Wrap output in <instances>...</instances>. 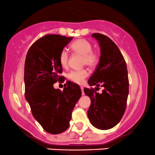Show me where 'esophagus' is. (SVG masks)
I'll return each instance as SVG.
<instances>
[{"instance_id":"obj_1","label":"esophagus","mask_w":155,"mask_h":155,"mask_svg":"<svg viewBox=\"0 0 155 155\" xmlns=\"http://www.w3.org/2000/svg\"><path fill=\"white\" fill-rule=\"evenodd\" d=\"M81 90H82V94L84 95V89H83V87H81Z\"/></svg>"}]
</instances>
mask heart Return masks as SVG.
I'll return each mask as SVG.
<instances>
[{
	"label": "heart",
	"mask_w": 155,
	"mask_h": 155,
	"mask_svg": "<svg viewBox=\"0 0 155 155\" xmlns=\"http://www.w3.org/2000/svg\"><path fill=\"white\" fill-rule=\"evenodd\" d=\"M70 48L75 53L82 55V64L90 68L97 66L100 60V56L96 51L92 50L91 43L85 39H78L70 45ZM59 63L62 68H67L68 64V54L66 50H62L59 54ZM88 76V72L85 69L72 70L68 74V78L72 82L77 84L83 82Z\"/></svg>",
	"instance_id": "1"
}]
</instances>
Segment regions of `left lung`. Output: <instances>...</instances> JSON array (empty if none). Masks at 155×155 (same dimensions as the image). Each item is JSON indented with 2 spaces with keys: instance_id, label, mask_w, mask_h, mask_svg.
Returning <instances> with one entry per match:
<instances>
[{
  "instance_id": "1",
  "label": "left lung",
  "mask_w": 155,
  "mask_h": 155,
  "mask_svg": "<svg viewBox=\"0 0 155 155\" xmlns=\"http://www.w3.org/2000/svg\"><path fill=\"white\" fill-rule=\"evenodd\" d=\"M101 47L100 61L89 78L90 86L104 87L101 94L93 87L84 88L91 99L87 116L94 127L101 130L111 129L121 121L126 109L129 94V80L126 62L119 48L104 34H92Z\"/></svg>"
}]
</instances>
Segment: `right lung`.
I'll list each match as a JSON object with an SVG mask.
<instances>
[{"mask_svg":"<svg viewBox=\"0 0 155 155\" xmlns=\"http://www.w3.org/2000/svg\"><path fill=\"white\" fill-rule=\"evenodd\" d=\"M73 37L48 34L37 40L29 48L25 63V99L33 116L42 127L51 134L66 130L70 125L73 108L82 95L79 85L68 81L64 90L53 87L57 81L64 82L59 74L61 51Z\"/></svg>","mask_w":155,"mask_h":155,"instance_id":"1","label":"right lung"}]
</instances>
